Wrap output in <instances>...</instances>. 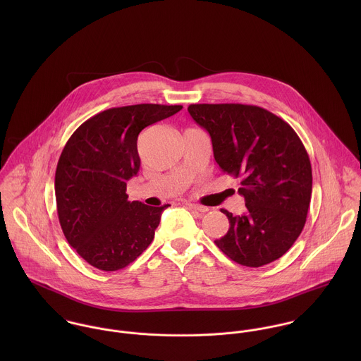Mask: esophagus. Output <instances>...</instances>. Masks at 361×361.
<instances>
[{"label":"esophagus","mask_w":361,"mask_h":361,"mask_svg":"<svg viewBox=\"0 0 361 361\" xmlns=\"http://www.w3.org/2000/svg\"><path fill=\"white\" fill-rule=\"evenodd\" d=\"M188 207L190 208V209H195V211H197V212H206L208 211V208L204 206H199V204H192V203H188Z\"/></svg>","instance_id":"1"}]
</instances>
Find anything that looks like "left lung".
I'll list each match as a JSON object with an SVG mask.
<instances>
[{
    "mask_svg": "<svg viewBox=\"0 0 361 361\" xmlns=\"http://www.w3.org/2000/svg\"><path fill=\"white\" fill-rule=\"evenodd\" d=\"M188 111L209 133L221 169L242 179L246 211L232 215L222 208L231 226L214 243L246 267L282 257L302 233L311 200V164L300 137L257 105L190 104Z\"/></svg>",
    "mask_w": 361,
    "mask_h": 361,
    "instance_id": "left-lung-1",
    "label": "left lung"
}]
</instances>
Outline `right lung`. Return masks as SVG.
<instances>
[{
    "label": "right lung",
    "mask_w": 361,
    "mask_h": 361,
    "mask_svg": "<svg viewBox=\"0 0 361 361\" xmlns=\"http://www.w3.org/2000/svg\"><path fill=\"white\" fill-rule=\"evenodd\" d=\"M180 109L161 104L109 108L66 142L55 171L58 219L68 243L94 268L122 269L153 242L169 204L128 202L126 180L140 168L139 133Z\"/></svg>",
    "instance_id": "right-lung-1"
}]
</instances>
